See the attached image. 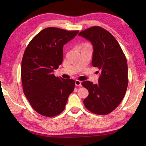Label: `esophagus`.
Instances as JSON below:
<instances>
[{"mask_svg":"<svg viewBox=\"0 0 146 146\" xmlns=\"http://www.w3.org/2000/svg\"><path fill=\"white\" fill-rule=\"evenodd\" d=\"M76 85L77 86H82V82L78 80H76Z\"/></svg>","mask_w":146,"mask_h":146,"instance_id":"obj_1","label":"esophagus"}]
</instances>
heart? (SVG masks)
<instances>
[{
  "label": "heart",
  "mask_w": 146,
  "mask_h": 146,
  "mask_svg": "<svg viewBox=\"0 0 146 146\" xmlns=\"http://www.w3.org/2000/svg\"><path fill=\"white\" fill-rule=\"evenodd\" d=\"M85 46H89V45H88V44H85Z\"/></svg>",
  "instance_id": "b5f03b06"
}]
</instances>
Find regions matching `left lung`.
<instances>
[{
	"mask_svg": "<svg viewBox=\"0 0 146 146\" xmlns=\"http://www.w3.org/2000/svg\"><path fill=\"white\" fill-rule=\"evenodd\" d=\"M78 35L91 42L94 48L92 65L100 72L98 84L90 81L82 83L89 91L83 100L84 105L92 113L106 115L118 107L127 91L129 79L126 57L115 38L99 26L82 31Z\"/></svg>",
	"mask_w": 146,
	"mask_h": 146,
	"instance_id": "obj_1",
	"label": "left lung"
}]
</instances>
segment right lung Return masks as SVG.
Wrapping results in <instances>:
<instances>
[{
	"label": "right lung",
	"mask_w": 146,
	"mask_h": 146,
	"mask_svg": "<svg viewBox=\"0 0 146 146\" xmlns=\"http://www.w3.org/2000/svg\"><path fill=\"white\" fill-rule=\"evenodd\" d=\"M78 33L48 27L38 33L26 47L21 63L23 91L32 108L46 117L58 115L65 108L75 81L55 77L63 59V47Z\"/></svg>",
	"instance_id": "1"
}]
</instances>
